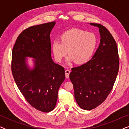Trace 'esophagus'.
Here are the masks:
<instances>
[{
    "instance_id": "34e87169",
    "label": "esophagus",
    "mask_w": 129,
    "mask_h": 129,
    "mask_svg": "<svg viewBox=\"0 0 129 129\" xmlns=\"http://www.w3.org/2000/svg\"><path fill=\"white\" fill-rule=\"evenodd\" d=\"M70 73V70L69 69H67L65 70V75H66V77L67 79L69 77V74Z\"/></svg>"
}]
</instances>
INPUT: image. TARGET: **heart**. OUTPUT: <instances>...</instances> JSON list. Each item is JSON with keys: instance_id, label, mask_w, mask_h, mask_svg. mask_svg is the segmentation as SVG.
Wrapping results in <instances>:
<instances>
[{"instance_id": "1", "label": "heart", "mask_w": 129, "mask_h": 129, "mask_svg": "<svg viewBox=\"0 0 129 129\" xmlns=\"http://www.w3.org/2000/svg\"><path fill=\"white\" fill-rule=\"evenodd\" d=\"M97 45V38L93 33L79 29H72L60 36V42L54 40L51 49L55 60L61 62L66 55L68 63L75 61L76 64H83L92 56Z\"/></svg>"}]
</instances>
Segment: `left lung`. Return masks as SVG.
Listing matches in <instances>:
<instances>
[{
    "mask_svg": "<svg viewBox=\"0 0 129 129\" xmlns=\"http://www.w3.org/2000/svg\"><path fill=\"white\" fill-rule=\"evenodd\" d=\"M90 24L99 29L100 45L91 60L72 68L69 75L76 101L86 110H92L105 101L113 87L119 69L117 45L112 35L102 24Z\"/></svg>",
    "mask_w": 129,
    "mask_h": 129,
    "instance_id": "1",
    "label": "left lung"
}]
</instances>
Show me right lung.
I'll list each match as a JSON object with an SVG mask.
<instances>
[{"label":"right lung","mask_w":129,"mask_h":129,"mask_svg":"<svg viewBox=\"0 0 129 129\" xmlns=\"http://www.w3.org/2000/svg\"><path fill=\"white\" fill-rule=\"evenodd\" d=\"M56 22L31 26L17 37L12 50V71L20 92L31 106L43 112L54 109L64 69L53 61L50 34ZM33 59L34 66L27 63Z\"/></svg>","instance_id":"add662e5"}]
</instances>
